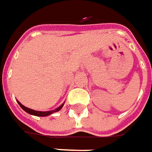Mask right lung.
Listing matches in <instances>:
<instances>
[{
  "mask_svg": "<svg viewBox=\"0 0 152 152\" xmlns=\"http://www.w3.org/2000/svg\"><path fill=\"white\" fill-rule=\"evenodd\" d=\"M17 102H18V104L20 105V106L26 112H27L28 114H30V115H37V116H47V115H50V114H52V113H54V112H57V111H59L61 108L63 107V106H64V103H62L61 106H59V107H57L56 109H55V110H53V111H35V110H32V109H30V108H28V107H26L25 106H23L20 102H19V101H17Z\"/></svg>",
  "mask_w": 152,
  "mask_h": 152,
  "instance_id": "obj_1",
  "label": "right lung"
}]
</instances>
